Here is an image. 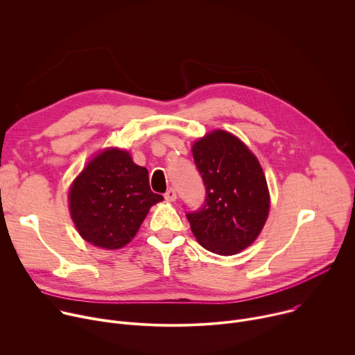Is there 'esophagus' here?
Instances as JSON below:
<instances>
[{
    "mask_svg": "<svg viewBox=\"0 0 355 355\" xmlns=\"http://www.w3.org/2000/svg\"><path fill=\"white\" fill-rule=\"evenodd\" d=\"M164 198H166V200H168V202H174V200L177 199V192H175V189L170 188V189L166 192Z\"/></svg>",
    "mask_w": 355,
    "mask_h": 355,
    "instance_id": "obj_1",
    "label": "esophagus"
}]
</instances>
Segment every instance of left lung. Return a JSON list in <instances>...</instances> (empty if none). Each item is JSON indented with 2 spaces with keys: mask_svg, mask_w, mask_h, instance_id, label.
Segmentation results:
<instances>
[{
  "mask_svg": "<svg viewBox=\"0 0 355 355\" xmlns=\"http://www.w3.org/2000/svg\"><path fill=\"white\" fill-rule=\"evenodd\" d=\"M207 187V204L187 219L198 243L219 256H234L256 241L271 198L256 155L230 132L215 129L192 144Z\"/></svg>",
  "mask_w": 355,
  "mask_h": 355,
  "instance_id": "8db88e82",
  "label": "left lung"
}]
</instances>
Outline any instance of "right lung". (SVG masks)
<instances>
[{"mask_svg": "<svg viewBox=\"0 0 355 355\" xmlns=\"http://www.w3.org/2000/svg\"><path fill=\"white\" fill-rule=\"evenodd\" d=\"M162 200L150 189L146 167L119 147L99 150L69 188L70 216L78 234L105 250L130 243L150 208Z\"/></svg>", "mask_w": 355, "mask_h": 355, "instance_id": "1", "label": "right lung"}]
</instances>
